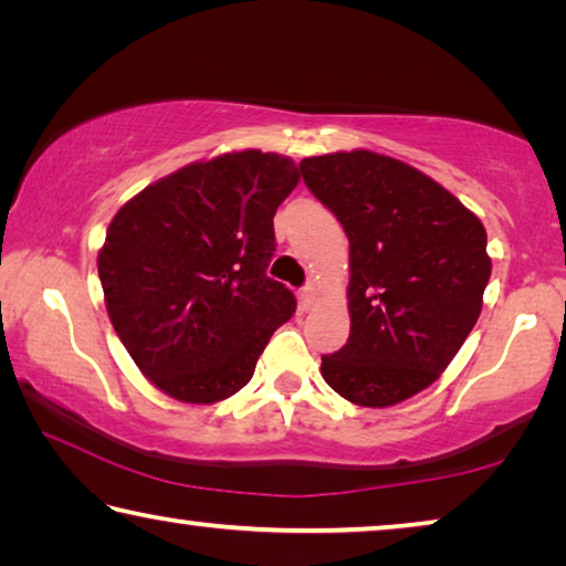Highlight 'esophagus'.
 I'll list each match as a JSON object with an SVG mask.
<instances>
[{"instance_id":"1","label":"esophagus","mask_w":566,"mask_h":566,"mask_svg":"<svg viewBox=\"0 0 566 566\" xmlns=\"http://www.w3.org/2000/svg\"><path fill=\"white\" fill-rule=\"evenodd\" d=\"M317 294H319V290H317V284H314V282H310V284L304 286L302 294H300L304 310H312V306L317 304Z\"/></svg>"}]
</instances>
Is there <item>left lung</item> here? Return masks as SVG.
I'll return each mask as SVG.
<instances>
[{
  "mask_svg": "<svg viewBox=\"0 0 566 566\" xmlns=\"http://www.w3.org/2000/svg\"><path fill=\"white\" fill-rule=\"evenodd\" d=\"M349 237V339L322 377L352 405L395 407L434 385L482 312L486 229L424 171L369 149L300 161Z\"/></svg>",
  "mask_w": 566,
  "mask_h": 566,
  "instance_id": "left-lung-1",
  "label": "left lung"
}]
</instances>
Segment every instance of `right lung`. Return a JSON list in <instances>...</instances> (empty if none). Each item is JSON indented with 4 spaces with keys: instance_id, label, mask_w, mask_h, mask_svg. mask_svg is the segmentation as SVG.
<instances>
[{
    "instance_id": "obj_1",
    "label": "right lung",
    "mask_w": 566,
    "mask_h": 566,
    "mask_svg": "<svg viewBox=\"0 0 566 566\" xmlns=\"http://www.w3.org/2000/svg\"><path fill=\"white\" fill-rule=\"evenodd\" d=\"M296 185L290 157L227 151L151 181L114 214L97 256L104 304L142 375L171 399L237 395L294 314L266 266L276 207Z\"/></svg>"
}]
</instances>
